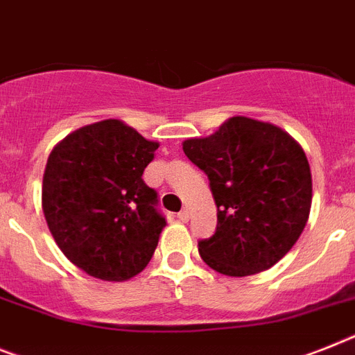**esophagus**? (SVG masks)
I'll return each instance as SVG.
<instances>
[{
	"mask_svg": "<svg viewBox=\"0 0 355 355\" xmlns=\"http://www.w3.org/2000/svg\"><path fill=\"white\" fill-rule=\"evenodd\" d=\"M189 216H191L189 209H182L180 213H178V220H180V222H187V220H189Z\"/></svg>",
	"mask_w": 355,
	"mask_h": 355,
	"instance_id": "esophagus-1",
	"label": "esophagus"
}]
</instances>
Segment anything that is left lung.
<instances>
[{
	"label": "left lung",
	"instance_id": "8db88e82",
	"mask_svg": "<svg viewBox=\"0 0 355 355\" xmlns=\"http://www.w3.org/2000/svg\"><path fill=\"white\" fill-rule=\"evenodd\" d=\"M209 178L216 231L198 242L202 260L225 276H251L278 263L302 236L312 205L303 148L270 122L236 115L209 137L182 142Z\"/></svg>",
	"mask_w": 355,
	"mask_h": 355
}]
</instances>
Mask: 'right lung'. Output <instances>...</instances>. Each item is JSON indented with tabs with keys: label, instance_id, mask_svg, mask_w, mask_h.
<instances>
[{
	"label": "right lung",
	"instance_id": "obj_1",
	"mask_svg": "<svg viewBox=\"0 0 355 355\" xmlns=\"http://www.w3.org/2000/svg\"><path fill=\"white\" fill-rule=\"evenodd\" d=\"M159 142L119 119L67 135L49 155L44 220L71 263L104 282H126L150 263L166 220L142 180Z\"/></svg>",
	"mask_w": 355,
	"mask_h": 355
}]
</instances>
